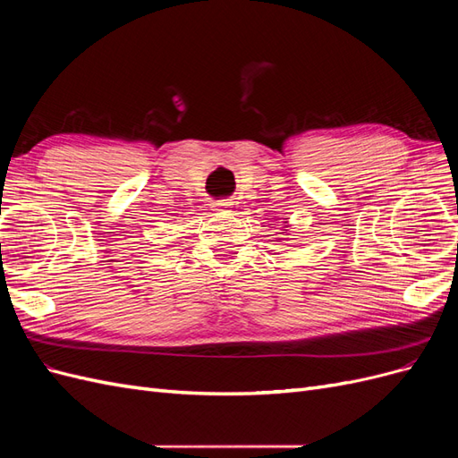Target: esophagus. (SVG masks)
I'll list each match as a JSON object with an SVG mask.
<instances>
[{"label":"esophagus","instance_id":"34e87169","mask_svg":"<svg viewBox=\"0 0 458 458\" xmlns=\"http://www.w3.org/2000/svg\"><path fill=\"white\" fill-rule=\"evenodd\" d=\"M214 210L217 214H229V212H233V202H229V200H217L214 204Z\"/></svg>","mask_w":458,"mask_h":458}]
</instances>
